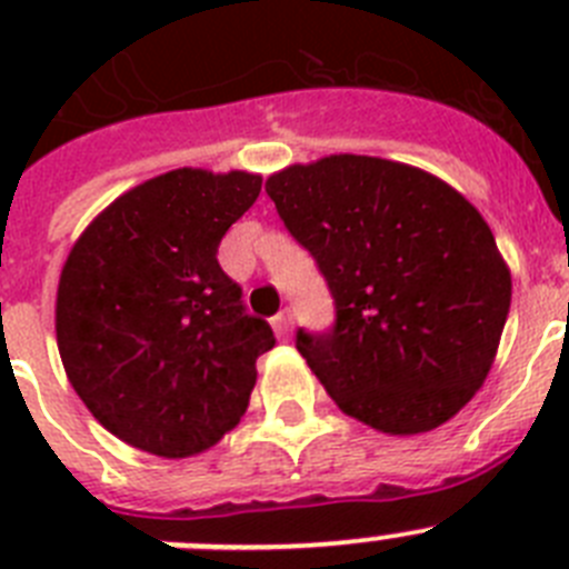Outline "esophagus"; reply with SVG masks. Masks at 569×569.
<instances>
[{
    "instance_id": "1",
    "label": "esophagus",
    "mask_w": 569,
    "mask_h": 569,
    "mask_svg": "<svg viewBox=\"0 0 569 569\" xmlns=\"http://www.w3.org/2000/svg\"><path fill=\"white\" fill-rule=\"evenodd\" d=\"M273 330L279 339H284L290 333V310H281L279 316H273Z\"/></svg>"
}]
</instances>
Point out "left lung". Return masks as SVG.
Listing matches in <instances>:
<instances>
[{
    "instance_id": "obj_1",
    "label": "left lung",
    "mask_w": 569,
    "mask_h": 569,
    "mask_svg": "<svg viewBox=\"0 0 569 569\" xmlns=\"http://www.w3.org/2000/svg\"><path fill=\"white\" fill-rule=\"evenodd\" d=\"M264 190L336 299V328L296 336L341 413L387 436L430 433L479 393L512 279L485 216L439 176L333 153Z\"/></svg>"
}]
</instances>
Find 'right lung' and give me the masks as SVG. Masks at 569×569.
Listing matches in <instances>:
<instances>
[{"label": "right lung", "mask_w": 569, "mask_h": 569, "mask_svg": "<svg viewBox=\"0 0 569 569\" xmlns=\"http://www.w3.org/2000/svg\"><path fill=\"white\" fill-rule=\"evenodd\" d=\"M259 190L248 170H168L113 199L64 259V373L93 419L142 453H204L248 410L256 359L276 339L244 313L216 250Z\"/></svg>", "instance_id": "add662e5"}]
</instances>
